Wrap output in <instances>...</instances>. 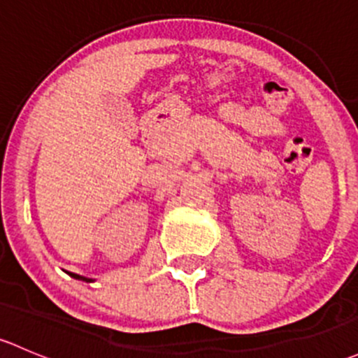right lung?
<instances>
[{"instance_id":"obj_1","label":"right lung","mask_w":358,"mask_h":358,"mask_svg":"<svg viewBox=\"0 0 358 358\" xmlns=\"http://www.w3.org/2000/svg\"><path fill=\"white\" fill-rule=\"evenodd\" d=\"M71 277H74V279H79V280H86V282H92V279H86V277H81L78 275V273H69Z\"/></svg>"}]
</instances>
